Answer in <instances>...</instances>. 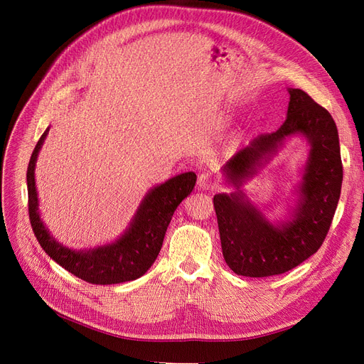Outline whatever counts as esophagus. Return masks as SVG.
I'll use <instances>...</instances> for the list:
<instances>
[{
	"label": "esophagus",
	"mask_w": 364,
	"mask_h": 364,
	"mask_svg": "<svg viewBox=\"0 0 364 364\" xmlns=\"http://www.w3.org/2000/svg\"><path fill=\"white\" fill-rule=\"evenodd\" d=\"M197 185H199L200 190H209V188H214V179H213V174L209 171H203L199 176V181H197Z\"/></svg>",
	"instance_id": "1"
}]
</instances>
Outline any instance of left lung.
Returning <instances> with one entry per match:
<instances>
[{"instance_id":"1","label":"left lung","mask_w":364,"mask_h":364,"mask_svg":"<svg viewBox=\"0 0 364 364\" xmlns=\"http://www.w3.org/2000/svg\"><path fill=\"white\" fill-rule=\"evenodd\" d=\"M289 94L284 124L273 134L252 139L223 167L237 191L214 196L223 257L229 269L241 277H273L310 258L322 246L340 199L343 165L334 119L302 90L289 87ZM294 134H302L311 144L298 186L300 199L289 220L272 224L237 188Z\"/></svg>"}]
</instances>
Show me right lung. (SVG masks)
Returning <instances> with one entry per match:
<instances>
[{"label": "right lung", "mask_w": 364, "mask_h": 364, "mask_svg": "<svg viewBox=\"0 0 364 364\" xmlns=\"http://www.w3.org/2000/svg\"><path fill=\"white\" fill-rule=\"evenodd\" d=\"M47 134L48 129L39 138L27 168L28 215L41 247L65 270L90 284L111 285L138 279L158 258L176 208L194 190L197 176L193 171L182 173L151 188L126 232L114 243L90 250H73L51 237L39 215L35 165Z\"/></svg>", "instance_id": "1"}]
</instances>
